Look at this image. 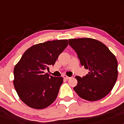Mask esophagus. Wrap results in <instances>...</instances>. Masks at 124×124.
Segmentation results:
<instances>
[{"label":"esophagus","mask_w":124,"mask_h":124,"mask_svg":"<svg viewBox=\"0 0 124 124\" xmlns=\"http://www.w3.org/2000/svg\"><path fill=\"white\" fill-rule=\"evenodd\" d=\"M63 78L65 79H66V80L69 79L70 78V77H68V76H66V75H64V76H63Z\"/></svg>","instance_id":"obj_1"}]
</instances>
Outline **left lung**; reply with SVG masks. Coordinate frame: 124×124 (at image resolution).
I'll use <instances>...</instances> for the list:
<instances>
[{"mask_svg":"<svg viewBox=\"0 0 124 124\" xmlns=\"http://www.w3.org/2000/svg\"><path fill=\"white\" fill-rule=\"evenodd\" d=\"M68 41L77 53L81 66L89 70L84 77H75L78 84L74 91L89 101L106 97L117 79V61L115 55L104 43L93 38H73Z\"/></svg>","mask_w":124,"mask_h":124,"instance_id":"8db88e82","label":"left lung"}]
</instances>
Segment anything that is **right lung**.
Returning <instances> with one entry per match:
<instances>
[{
    "mask_svg": "<svg viewBox=\"0 0 124 124\" xmlns=\"http://www.w3.org/2000/svg\"><path fill=\"white\" fill-rule=\"evenodd\" d=\"M68 45V40H58L33 45L15 66L14 87L20 99L30 107L45 109L56 100L63 78L50 76L45 70L54 65Z\"/></svg>",
    "mask_w": 124,
    "mask_h": 124,
    "instance_id": "add662e5",
    "label": "right lung"
}]
</instances>
